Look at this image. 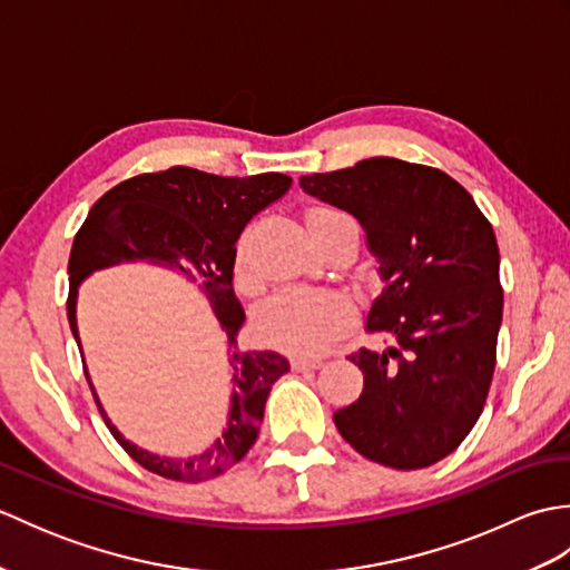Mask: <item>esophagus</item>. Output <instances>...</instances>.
I'll list each match as a JSON object with an SVG mask.
<instances>
[{"label":"esophagus","mask_w":570,"mask_h":570,"mask_svg":"<svg viewBox=\"0 0 570 570\" xmlns=\"http://www.w3.org/2000/svg\"><path fill=\"white\" fill-rule=\"evenodd\" d=\"M323 365V357H306V355H296L292 360L294 370H318Z\"/></svg>","instance_id":"34e87169"}]
</instances>
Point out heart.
Returning a JSON list of instances; mask_svg holds the SVG:
<instances>
[{
	"label": "heart",
	"mask_w": 570,
	"mask_h": 570,
	"mask_svg": "<svg viewBox=\"0 0 570 570\" xmlns=\"http://www.w3.org/2000/svg\"><path fill=\"white\" fill-rule=\"evenodd\" d=\"M345 215L333 208H313L308 223L325 217ZM237 278L249 284L245 272V242L237 247ZM347 321V304L343 296L331 292H311V288H284L262 306L257 316V331L266 343L288 350V353H321L328 347Z\"/></svg>",
	"instance_id": "1"
}]
</instances>
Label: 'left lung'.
I'll list each match as a JSON object with an SVG mask.
<instances>
[{
    "label": "left lung",
    "instance_id": "1",
    "mask_svg": "<svg viewBox=\"0 0 570 570\" xmlns=\"http://www.w3.org/2000/svg\"><path fill=\"white\" fill-rule=\"evenodd\" d=\"M298 184L357 217L384 282L367 331L390 347L350 355L365 386L333 414L337 431L386 468L439 463L475 426L490 392L504 301L492 225L458 180L390 156Z\"/></svg>",
    "mask_w": 570,
    "mask_h": 570
}]
</instances>
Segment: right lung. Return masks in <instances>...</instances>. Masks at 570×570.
<instances>
[{
  "label": "right lung",
  "mask_w": 570,
  "mask_h": 570,
  "mask_svg": "<svg viewBox=\"0 0 570 570\" xmlns=\"http://www.w3.org/2000/svg\"><path fill=\"white\" fill-rule=\"evenodd\" d=\"M288 188H292V178L284 174L233 178L174 166L166 171L122 180L107 190L92 205L72 239L68 259V323L78 347V286L95 272L129 262L164 266V269L184 274L188 282H196L223 325L229 370H233V380H229L233 396H229L223 435L200 455L166 458L129 443L107 419L90 374L85 370L95 402L117 443L141 468L166 480H210L239 463L257 441L266 396L274 382L288 372V360L274 350H259V353L237 350V333L245 323V311L233 288L235 242L242 229L266 205L282 198Z\"/></svg>",
  "instance_id": "right-lung-1"
}]
</instances>
